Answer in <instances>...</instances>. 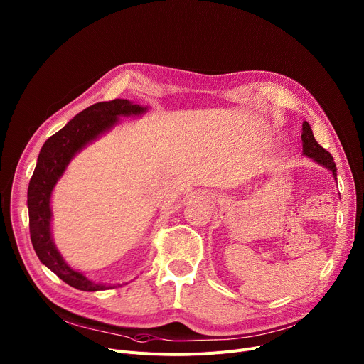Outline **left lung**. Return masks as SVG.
I'll use <instances>...</instances> for the list:
<instances>
[{
	"label": "left lung",
	"mask_w": 364,
	"mask_h": 364,
	"mask_svg": "<svg viewBox=\"0 0 364 364\" xmlns=\"http://www.w3.org/2000/svg\"><path fill=\"white\" fill-rule=\"evenodd\" d=\"M302 154L308 158H312L316 164L322 165L323 168H326L328 171H331L334 180H337V167L336 162L333 159V155L329 154L328 151H325L314 138L312 129L309 126L308 122H304L302 124Z\"/></svg>",
	"instance_id": "obj_1"
}]
</instances>
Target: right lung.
I'll return each instance as SVG.
<instances>
[{
  "instance_id": "right-lung-1",
  "label": "right lung",
  "mask_w": 364,
  "mask_h": 364,
  "mask_svg": "<svg viewBox=\"0 0 364 364\" xmlns=\"http://www.w3.org/2000/svg\"><path fill=\"white\" fill-rule=\"evenodd\" d=\"M146 112L148 106H139L134 102L124 100V98L95 103L78 113L73 120L58 130L43 144L39 152L36 168L27 190L31 244L42 264H45L60 280L78 290L98 291L122 284L97 283L88 279L84 273L74 270L63 259L52 235L50 202L53 188L63 173L67 171V167L74 156L87 145L112 130L120 122V117H141Z\"/></svg>"
}]
</instances>
